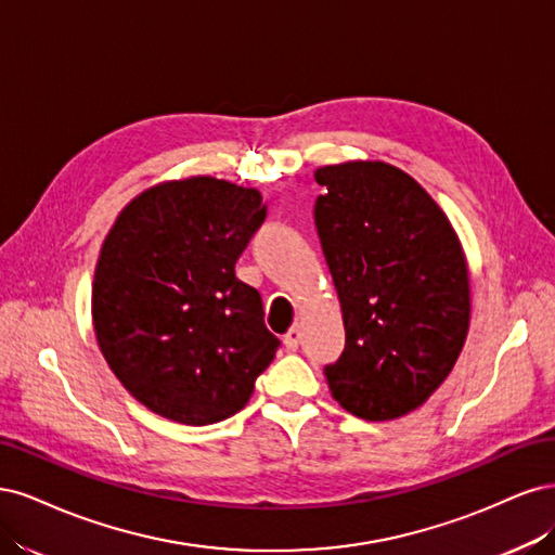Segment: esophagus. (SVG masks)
Returning <instances> with one entry per match:
<instances>
[{"label":"esophagus","instance_id":"esophagus-1","mask_svg":"<svg viewBox=\"0 0 555 555\" xmlns=\"http://www.w3.org/2000/svg\"><path fill=\"white\" fill-rule=\"evenodd\" d=\"M299 341H301L299 327H293V330L285 332V336H283V346H285V348H288V350H297V348H299Z\"/></svg>","mask_w":555,"mask_h":555}]
</instances>
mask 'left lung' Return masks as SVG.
Here are the masks:
<instances>
[{
	"mask_svg": "<svg viewBox=\"0 0 555 555\" xmlns=\"http://www.w3.org/2000/svg\"><path fill=\"white\" fill-rule=\"evenodd\" d=\"M320 246L344 311L346 348L325 366L348 413L385 422L450 375L470 323L468 264L442 209L380 160L315 170Z\"/></svg>",
	"mask_w": 555,
	"mask_h": 555,
	"instance_id": "1",
	"label": "left lung"
}]
</instances>
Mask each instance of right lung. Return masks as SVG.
Instances as JSON below:
<instances>
[{
    "instance_id": "right-lung-1",
    "label": "right lung",
    "mask_w": 555,
    "mask_h": 555,
    "mask_svg": "<svg viewBox=\"0 0 555 555\" xmlns=\"http://www.w3.org/2000/svg\"><path fill=\"white\" fill-rule=\"evenodd\" d=\"M267 217L262 195L214 177L140 193L105 237L92 288L99 348L152 413L205 426L248 403L281 341L235 262Z\"/></svg>"
}]
</instances>
